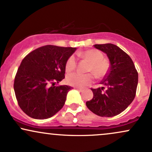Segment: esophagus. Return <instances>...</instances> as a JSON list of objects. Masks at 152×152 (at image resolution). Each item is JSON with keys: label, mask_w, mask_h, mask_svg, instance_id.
<instances>
[{"label": "esophagus", "mask_w": 152, "mask_h": 152, "mask_svg": "<svg viewBox=\"0 0 152 152\" xmlns=\"http://www.w3.org/2000/svg\"><path fill=\"white\" fill-rule=\"evenodd\" d=\"M76 89L79 91H83V89H82V88H77V87H76Z\"/></svg>", "instance_id": "34e87169"}]
</instances>
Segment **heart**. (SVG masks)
Returning a JSON list of instances; mask_svg holds the SVG:
<instances>
[{
    "label": "heart",
    "mask_w": 152,
    "mask_h": 152,
    "mask_svg": "<svg viewBox=\"0 0 152 152\" xmlns=\"http://www.w3.org/2000/svg\"><path fill=\"white\" fill-rule=\"evenodd\" d=\"M78 56L86 59L90 62L87 71L93 73L96 78L104 77L107 74L109 68V63L104 58L102 52L96 49H90L83 52L78 53ZM77 61L74 55L71 56L66 62V71L71 72L76 68ZM94 80V76L91 74H81L78 73H73L66 76V81L69 85L73 86L83 88L91 84Z\"/></svg>",
    "instance_id": "obj_1"
}]
</instances>
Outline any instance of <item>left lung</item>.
Listing matches in <instances>:
<instances>
[{
	"mask_svg": "<svg viewBox=\"0 0 152 152\" xmlns=\"http://www.w3.org/2000/svg\"><path fill=\"white\" fill-rule=\"evenodd\" d=\"M94 47L107 55L110 67L101 81L104 86L91 88L94 97L86 104L98 116L112 117L124 111L133 102L138 84V72L129 56L116 45L96 44Z\"/></svg>",
	"mask_w": 152,
	"mask_h": 152,
	"instance_id": "1",
	"label": "left lung"
}]
</instances>
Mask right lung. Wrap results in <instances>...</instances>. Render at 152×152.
Returning <instances> with one entry per match:
<instances>
[{
	"mask_svg": "<svg viewBox=\"0 0 152 152\" xmlns=\"http://www.w3.org/2000/svg\"><path fill=\"white\" fill-rule=\"evenodd\" d=\"M76 48L47 45L23 59L15 76L14 91L20 109L36 119L48 118L60 111L72 87L55 86L65 78L66 62Z\"/></svg>",
	"mask_w": 152,
	"mask_h": 152,
	"instance_id": "1",
	"label": "right lung"
}]
</instances>
